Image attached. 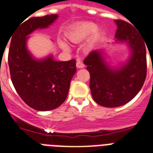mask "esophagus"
<instances>
[{"instance_id":"1","label":"esophagus","mask_w":153,"mask_h":153,"mask_svg":"<svg viewBox=\"0 0 153 153\" xmlns=\"http://www.w3.org/2000/svg\"><path fill=\"white\" fill-rule=\"evenodd\" d=\"M76 68H85V64L83 63V62H81L80 60H77V61H76Z\"/></svg>"}]
</instances>
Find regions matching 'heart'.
<instances>
[{
	"instance_id": "1",
	"label": "heart",
	"mask_w": 153,
	"mask_h": 153,
	"mask_svg": "<svg viewBox=\"0 0 153 153\" xmlns=\"http://www.w3.org/2000/svg\"><path fill=\"white\" fill-rule=\"evenodd\" d=\"M91 34L92 35H91V37L89 38L87 44L88 48H91L95 45L96 41H97L98 36H99L98 29L94 24L90 23V22L82 24L80 26H78L68 32L67 36L73 43H80L81 41H85V39H87ZM59 43H60V47L63 49L65 50L69 49V46L65 41H60Z\"/></svg>"
}]
</instances>
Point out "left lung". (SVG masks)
Returning <instances> with one entry per match:
<instances>
[{
  "label": "left lung",
  "instance_id": "8db88e82",
  "mask_svg": "<svg viewBox=\"0 0 153 153\" xmlns=\"http://www.w3.org/2000/svg\"><path fill=\"white\" fill-rule=\"evenodd\" d=\"M117 42L130 48L127 62L117 68L108 65L102 51L94 50L84 60L90 73L89 87L93 100L107 108L119 107L129 102L141 89L146 78V48L134 27L122 20H115Z\"/></svg>",
  "mask_w": 153,
  "mask_h": 153
}]
</instances>
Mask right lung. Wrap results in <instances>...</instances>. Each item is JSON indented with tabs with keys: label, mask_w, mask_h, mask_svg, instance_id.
Here are the masks:
<instances>
[{
	"label": "right lung",
	"mask_w": 153,
	"mask_h": 153,
	"mask_svg": "<svg viewBox=\"0 0 153 153\" xmlns=\"http://www.w3.org/2000/svg\"><path fill=\"white\" fill-rule=\"evenodd\" d=\"M57 17L52 14L21 21L9 40L8 60L13 85L21 99L37 111L59 107L66 100L76 72L75 60L56 61L53 55L38 60L27 48L28 35L38 28H48Z\"/></svg>",
	"instance_id": "add662e5"
}]
</instances>
